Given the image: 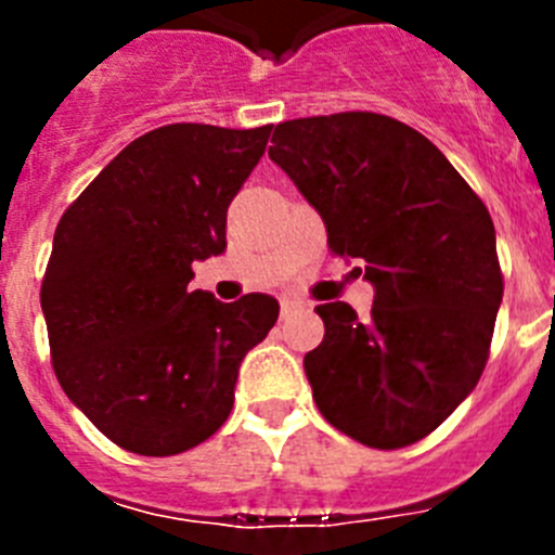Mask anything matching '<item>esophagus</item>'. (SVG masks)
<instances>
[{"mask_svg": "<svg viewBox=\"0 0 555 555\" xmlns=\"http://www.w3.org/2000/svg\"><path fill=\"white\" fill-rule=\"evenodd\" d=\"M294 308H297V302H294V300H283L281 302V313H283V317H288V313H292Z\"/></svg>", "mask_w": 555, "mask_h": 555, "instance_id": "34e87169", "label": "esophagus"}]
</instances>
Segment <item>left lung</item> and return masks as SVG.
Here are the masks:
<instances>
[{
	"instance_id": "left-lung-1",
	"label": "left lung",
	"mask_w": 555,
	"mask_h": 555,
	"mask_svg": "<svg viewBox=\"0 0 555 555\" xmlns=\"http://www.w3.org/2000/svg\"><path fill=\"white\" fill-rule=\"evenodd\" d=\"M269 158L375 286L370 320L317 306L325 338L302 361L317 409L366 448L420 442L487 366L503 300L487 205L423 132L380 113L281 121Z\"/></svg>"
}]
</instances>
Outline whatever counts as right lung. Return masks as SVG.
I'll use <instances>...</instances> for the list:
<instances>
[{"label":"right lung","instance_id":"1","mask_svg":"<svg viewBox=\"0 0 555 555\" xmlns=\"http://www.w3.org/2000/svg\"><path fill=\"white\" fill-rule=\"evenodd\" d=\"M272 125H166L105 166L68 205L41 283L57 384L116 442L178 455L217 434L244 356L278 300L189 292L191 263L224 253L228 205Z\"/></svg>","mask_w":555,"mask_h":555}]
</instances>
